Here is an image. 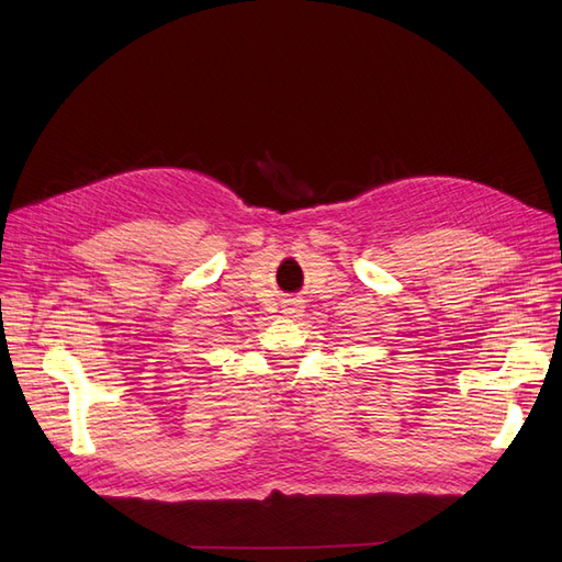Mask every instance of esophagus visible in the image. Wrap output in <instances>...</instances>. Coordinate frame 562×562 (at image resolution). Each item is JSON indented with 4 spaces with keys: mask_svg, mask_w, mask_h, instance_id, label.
<instances>
[{
    "mask_svg": "<svg viewBox=\"0 0 562 562\" xmlns=\"http://www.w3.org/2000/svg\"><path fill=\"white\" fill-rule=\"evenodd\" d=\"M281 308H283V314H285L288 318H297V316L304 312V304H302V300H297V297H288V300L281 302Z\"/></svg>",
    "mask_w": 562,
    "mask_h": 562,
    "instance_id": "34e87169",
    "label": "esophagus"
}]
</instances>
